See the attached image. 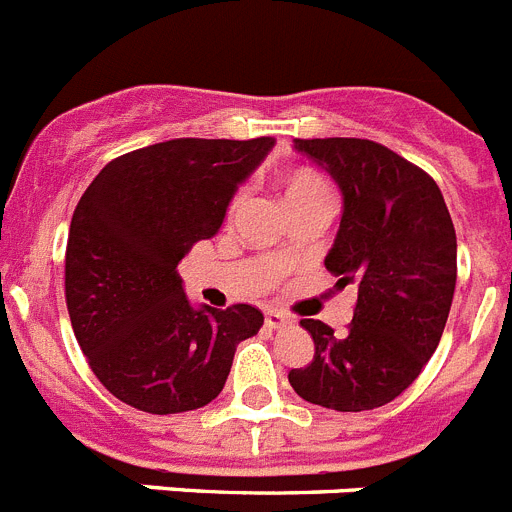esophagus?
Returning <instances> with one entry per match:
<instances>
[{
  "instance_id": "obj_1",
  "label": "esophagus",
  "mask_w": 512,
  "mask_h": 512,
  "mask_svg": "<svg viewBox=\"0 0 512 512\" xmlns=\"http://www.w3.org/2000/svg\"><path fill=\"white\" fill-rule=\"evenodd\" d=\"M266 328H271V330H279V328H284V325H289L292 323V320L287 318V315H284V312H279V310H266Z\"/></svg>"
}]
</instances>
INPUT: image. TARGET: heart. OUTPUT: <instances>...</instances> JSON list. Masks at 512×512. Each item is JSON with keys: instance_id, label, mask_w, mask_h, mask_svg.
<instances>
[{"instance_id": "b5f03b06", "label": "heart", "mask_w": 512, "mask_h": 512, "mask_svg": "<svg viewBox=\"0 0 512 512\" xmlns=\"http://www.w3.org/2000/svg\"><path fill=\"white\" fill-rule=\"evenodd\" d=\"M307 192H328L325 182L318 174H310V171H300L289 179L287 184V197H295V194H307ZM243 200V194L235 197V205Z\"/></svg>"}]
</instances>
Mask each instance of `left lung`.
<instances>
[{
  "label": "left lung",
  "instance_id": "8db88e82",
  "mask_svg": "<svg viewBox=\"0 0 512 512\" xmlns=\"http://www.w3.org/2000/svg\"><path fill=\"white\" fill-rule=\"evenodd\" d=\"M336 182L343 210L325 269L356 284L343 336L300 320L315 356L292 369L302 400L338 413L382 408L408 390L436 351L456 287V233L438 184L390 148L361 138L295 140Z\"/></svg>",
  "mask_w": 512,
  "mask_h": 512
}]
</instances>
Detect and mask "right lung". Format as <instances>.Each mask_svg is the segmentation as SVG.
I'll use <instances>...</instances> for the list:
<instances>
[{"mask_svg": "<svg viewBox=\"0 0 512 512\" xmlns=\"http://www.w3.org/2000/svg\"><path fill=\"white\" fill-rule=\"evenodd\" d=\"M277 140L176 138L115 158L81 194L66 246V305L99 382L130 408L169 415L215 400L251 305L194 307L179 261L220 230L233 194Z\"/></svg>", "mask_w": 512, "mask_h": 512, "instance_id": "obj_1", "label": "right lung"}]
</instances>
